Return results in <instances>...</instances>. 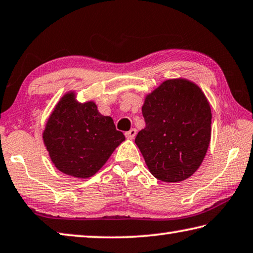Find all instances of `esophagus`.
I'll return each mask as SVG.
<instances>
[{
    "label": "esophagus",
    "mask_w": 253,
    "mask_h": 253,
    "mask_svg": "<svg viewBox=\"0 0 253 253\" xmlns=\"http://www.w3.org/2000/svg\"><path fill=\"white\" fill-rule=\"evenodd\" d=\"M125 136L127 137V138H129V139L134 138V137L136 136V129H135V128H131L130 130L126 131V132H125Z\"/></svg>",
    "instance_id": "esophagus-1"
}]
</instances>
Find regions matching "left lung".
<instances>
[{"label": "left lung", "mask_w": 253, "mask_h": 253, "mask_svg": "<svg viewBox=\"0 0 253 253\" xmlns=\"http://www.w3.org/2000/svg\"><path fill=\"white\" fill-rule=\"evenodd\" d=\"M144 129L135 143L147 168L163 182L184 181L200 168L211 139V108L185 79L166 80L145 99Z\"/></svg>", "instance_id": "left-lung-1"}]
</instances>
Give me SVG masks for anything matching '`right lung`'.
Masks as SVG:
<instances>
[{
	"mask_svg": "<svg viewBox=\"0 0 253 253\" xmlns=\"http://www.w3.org/2000/svg\"><path fill=\"white\" fill-rule=\"evenodd\" d=\"M43 140L59 170L78 178L92 176L125 140L111 117L102 116L95 102L79 104L67 93L55 106Z\"/></svg>",
	"mask_w": 253,
	"mask_h": 253,
	"instance_id": "1",
	"label": "right lung"
}]
</instances>
